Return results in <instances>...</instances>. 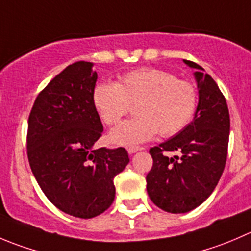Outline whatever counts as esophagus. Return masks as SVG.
Segmentation results:
<instances>
[{"mask_svg":"<svg viewBox=\"0 0 251 251\" xmlns=\"http://www.w3.org/2000/svg\"><path fill=\"white\" fill-rule=\"evenodd\" d=\"M143 147H140V146H128L127 147V152L130 154H133V153L138 152V151H142Z\"/></svg>","mask_w":251,"mask_h":251,"instance_id":"1","label":"esophagus"}]
</instances>
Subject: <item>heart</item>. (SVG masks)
<instances>
[{
    "instance_id": "obj_1",
    "label": "heart",
    "mask_w": 251,
    "mask_h": 251,
    "mask_svg": "<svg viewBox=\"0 0 251 251\" xmlns=\"http://www.w3.org/2000/svg\"><path fill=\"white\" fill-rule=\"evenodd\" d=\"M93 101L105 125L114 126L137 105L138 118L121 123L110 133L115 145H136L176 135L190 123L199 101L198 88L186 79H177L165 70H133L118 83H101L94 89Z\"/></svg>"
}]
</instances>
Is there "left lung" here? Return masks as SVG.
<instances>
[{
    "label": "left lung",
    "instance_id": "left-lung-1",
    "mask_svg": "<svg viewBox=\"0 0 251 251\" xmlns=\"http://www.w3.org/2000/svg\"><path fill=\"white\" fill-rule=\"evenodd\" d=\"M196 69L199 105L195 118L174 137L152 147L153 167L146 176L147 193L165 212L185 213L200 206L217 186L226 167L229 141V111L212 77ZM175 151L174 157L168 152Z\"/></svg>",
    "mask_w": 251,
    "mask_h": 251
}]
</instances>
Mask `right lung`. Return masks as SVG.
Masks as SVG:
<instances>
[{
    "label": "right lung",
    "instance_id": "1",
    "mask_svg": "<svg viewBox=\"0 0 251 251\" xmlns=\"http://www.w3.org/2000/svg\"><path fill=\"white\" fill-rule=\"evenodd\" d=\"M77 61L38 94L28 119L26 154L43 193L62 212L93 218L115 198L114 177L128 159L124 147L94 150L103 125L93 101L98 76Z\"/></svg>",
    "mask_w": 251,
    "mask_h": 251
}]
</instances>
